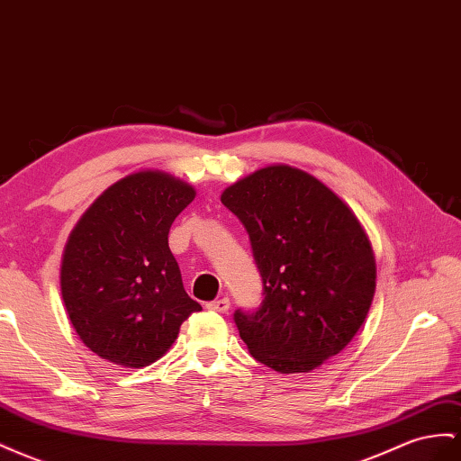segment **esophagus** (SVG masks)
<instances>
[{
	"label": "esophagus",
	"mask_w": 461,
	"mask_h": 461,
	"mask_svg": "<svg viewBox=\"0 0 461 461\" xmlns=\"http://www.w3.org/2000/svg\"><path fill=\"white\" fill-rule=\"evenodd\" d=\"M209 310H213V312H227V310L230 308V301L225 296V298H219V301H213L207 304Z\"/></svg>",
	"instance_id": "esophagus-1"
}]
</instances>
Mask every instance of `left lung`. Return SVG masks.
Here are the masks:
<instances>
[{
	"label": "left lung",
	"mask_w": 461,
	"mask_h": 461,
	"mask_svg": "<svg viewBox=\"0 0 461 461\" xmlns=\"http://www.w3.org/2000/svg\"><path fill=\"white\" fill-rule=\"evenodd\" d=\"M221 202L240 219L264 283L234 323L250 355L281 375L310 372L351 343L376 291V261L353 211L289 165L234 182Z\"/></svg>",
	"instance_id": "obj_1"
}]
</instances>
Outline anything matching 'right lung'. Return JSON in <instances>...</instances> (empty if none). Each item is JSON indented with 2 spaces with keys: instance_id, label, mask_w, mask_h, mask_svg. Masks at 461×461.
Instances as JSON below:
<instances>
[{
  "instance_id": "right-lung-1",
  "label": "right lung",
  "mask_w": 461,
  "mask_h": 461,
  "mask_svg": "<svg viewBox=\"0 0 461 461\" xmlns=\"http://www.w3.org/2000/svg\"><path fill=\"white\" fill-rule=\"evenodd\" d=\"M195 197L190 184L140 170L85 211L61 256V298L79 339L110 363L141 368L163 357L202 306L184 291L168 230Z\"/></svg>"
}]
</instances>
